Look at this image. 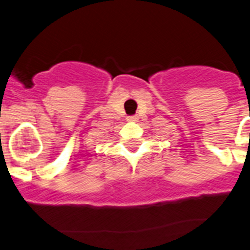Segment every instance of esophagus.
I'll use <instances>...</instances> for the list:
<instances>
[{
    "instance_id": "obj_1",
    "label": "esophagus",
    "mask_w": 250,
    "mask_h": 250,
    "mask_svg": "<svg viewBox=\"0 0 250 250\" xmlns=\"http://www.w3.org/2000/svg\"><path fill=\"white\" fill-rule=\"evenodd\" d=\"M127 120L130 122H135V121H138V116H128Z\"/></svg>"
}]
</instances>
